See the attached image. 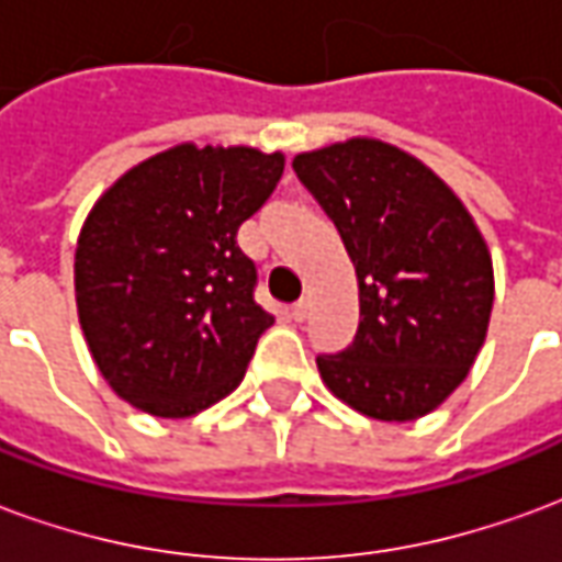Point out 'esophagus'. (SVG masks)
I'll list each match as a JSON object with an SVG mask.
<instances>
[{
  "label": "esophagus",
  "instance_id": "esophagus-1",
  "mask_svg": "<svg viewBox=\"0 0 562 562\" xmlns=\"http://www.w3.org/2000/svg\"><path fill=\"white\" fill-rule=\"evenodd\" d=\"M308 314H311V302H308V299H299L296 305L290 308V317H293V321H296V323L308 321Z\"/></svg>",
  "mask_w": 562,
  "mask_h": 562
}]
</instances>
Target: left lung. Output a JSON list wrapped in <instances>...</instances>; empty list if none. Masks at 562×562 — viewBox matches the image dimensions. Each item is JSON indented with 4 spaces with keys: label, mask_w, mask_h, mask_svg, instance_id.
I'll use <instances>...</instances> for the list:
<instances>
[{
    "label": "left lung",
    "mask_w": 562,
    "mask_h": 562,
    "mask_svg": "<svg viewBox=\"0 0 562 562\" xmlns=\"http://www.w3.org/2000/svg\"><path fill=\"white\" fill-rule=\"evenodd\" d=\"M293 170L341 233L359 281V329L344 350L317 356L323 383L371 419H419L482 350L488 245L443 179L389 143L302 151Z\"/></svg>",
    "instance_id": "obj_1"
}]
</instances>
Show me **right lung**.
<instances>
[{
	"mask_svg": "<svg viewBox=\"0 0 562 562\" xmlns=\"http://www.w3.org/2000/svg\"><path fill=\"white\" fill-rule=\"evenodd\" d=\"M281 173V151L186 143L137 164L89 212L77 314L119 398L186 419L239 386L276 317L254 299L257 266L236 233Z\"/></svg>",
	"mask_w": 562,
	"mask_h": 562,
	"instance_id": "1",
	"label": "right lung"
}]
</instances>
